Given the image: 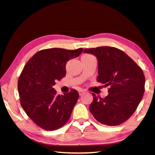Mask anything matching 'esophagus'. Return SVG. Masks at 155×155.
<instances>
[{"instance_id":"esophagus-1","label":"esophagus","mask_w":155,"mask_h":155,"mask_svg":"<svg viewBox=\"0 0 155 155\" xmlns=\"http://www.w3.org/2000/svg\"><path fill=\"white\" fill-rule=\"evenodd\" d=\"M85 92H86L85 90H82V89H81V90L79 91V94L80 96H82V95H83Z\"/></svg>"}]
</instances>
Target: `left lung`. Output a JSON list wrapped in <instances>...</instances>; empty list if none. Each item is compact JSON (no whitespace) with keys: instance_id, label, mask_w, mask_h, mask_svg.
I'll use <instances>...</instances> for the list:
<instances>
[{"instance_id":"obj_1","label":"left lung","mask_w":155,"mask_h":155,"mask_svg":"<svg viewBox=\"0 0 155 155\" xmlns=\"http://www.w3.org/2000/svg\"><path fill=\"white\" fill-rule=\"evenodd\" d=\"M98 60L97 81L108 86V95L94 100L89 110L102 124L115 126L126 121L133 114L145 92V78L139 66L120 49L98 47L84 49Z\"/></svg>"}]
</instances>
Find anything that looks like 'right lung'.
<instances>
[{
    "instance_id": "right-lung-1",
    "label": "right lung",
    "mask_w": 155,
    "mask_h": 155,
    "mask_svg": "<svg viewBox=\"0 0 155 155\" xmlns=\"http://www.w3.org/2000/svg\"><path fill=\"white\" fill-rule=\"evenodd\" d=\"M83 49L51 48L39 51L29 60L20 74L18 89L20 104L29 117L46 130L62 127L71 116L79 99L75 89L57 95L53 86L66 76V65L81 54Z\"/></svg>"
}]
</instances>
